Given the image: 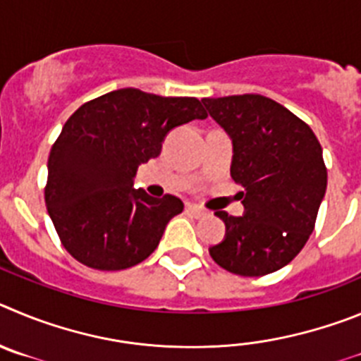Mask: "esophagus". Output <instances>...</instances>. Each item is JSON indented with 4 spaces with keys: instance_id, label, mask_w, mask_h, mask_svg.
<instances>
[{
    "instance_id": "34e87169",
    "label": "esophagus",
    "mask_w": 361,
    "mask_h": 361,
    "mask_svg": "<svg viewBox=\"0 0 361 361\" xmlns=\"http://www.w3.org/2000/svg\"><path fill=\"white\" fill-rule=\"evenodd\" d=\"M187 212L190 214V216L196 217V219H197V217L207 216V210L201 209V207H197V204H187Z\"/></svg>"
}]
</instances>
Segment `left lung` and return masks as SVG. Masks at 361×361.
<instances>
[{"label":"left lung","instance_id":"1","mask_svg":"<svg viewBox=\"0 0 361 361\" xmlns=\"http://www.w3.org/2000/svg\"><path fill=\"white\" fill-rule=\"evenodd\" d=\"M201 102L232 140L230 174L243 216H228L225 239L209 250L214 261L243 277H261L293 261L314 228L326 196L322 147L306 122L262 95Z\"/></svg>","mask_w":361,"mask_h":361}]
</instances>
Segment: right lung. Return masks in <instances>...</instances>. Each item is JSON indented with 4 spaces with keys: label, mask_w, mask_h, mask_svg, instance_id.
I'll return each instance as SVG.
<instances>
[{
    "label": "right lung",
    "mask_w": 361,
    "mask_h": 361,
    "mask_svg": "<svg viewBox=\"0 0 361 361\" xmlns=\"http://www.w3.org/2000/svg\"><path fill=\"white\" fill-rule=\"evenodd\" d=\"M207 118L194 97L122 87L82 104L48 158L44 201L64 248L82 264L118 271L145 261L183 201L133 187L171 129Z\"/></svg>",
    "instance_id": "1"
}]
</instances>
